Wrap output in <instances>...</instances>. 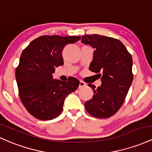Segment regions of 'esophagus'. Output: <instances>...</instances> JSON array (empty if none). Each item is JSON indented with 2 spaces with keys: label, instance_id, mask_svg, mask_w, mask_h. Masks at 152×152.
Here are the masks:
<instances>
[{
  "label": "esophagus",
  "instance_id": "esophagus-1",
  "mask_svg": "<svg viewBox=\"0 0 152 152\" xmlns=\"http://www.w3.org/2000/svg\"><path fill=\"white\" fill-rule=\"evenodd\" d=\"M85 85H86V84H85L84 82L82 81V80L80 81V85H79V88H83V87H85Z\"/></svg>",
  "mask_w": 152,
  "mask_h": 152
}]
</instances>
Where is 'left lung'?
<instances>
[{"mask_svg":"<svg viewBox=\"0 0 152 152\" xmlns=\"http://www.w3.org/2000/svg\"><path fill=\"white\" fill-rule=\"evenodd\" d=\"M81 42L95 49L89 69L102 82L97 88L88 85L94 93L85 103V109L93 117L107 118L122 106L132 83V57L121 41L112 37L84 35Z\"/></svg>","mask_w":152,"mask_h":152,"instance_id":"left-lung-1","label":"left lung"}]
</instances>
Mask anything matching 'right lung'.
<instances>
[{"instance_id":"1","label":"right lung","mask_w":152,"mask_h":152,"mask_svg":"<svg viewBox=\"0 0 152 152\" xmlns=\"http://www.w3.org/2000/svg\"><path fill=\"white\" fill-rule=\"evenodd\" d=\"M80 37L42 36L23 49L16 69L20 99L31 115L40 120H52L62 111L64 99L79 87L77 79L67 82L53 79L55 67L64 64L62 52Z\"/></svg>"}]
</instances>
